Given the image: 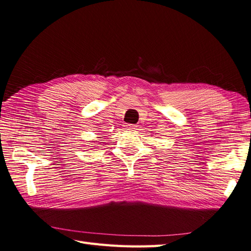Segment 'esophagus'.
I'll return each instance as SVG.
<instances>
[{"mask_svg":"<svg viewBox=\"0 0 251 251\" xmlns=\"http://www.w3.org/2000/svg\"><path fill=\"white\" fill-rule=\"evenodd\" d=\"M125 128H127V129H137V125H134V124H126V125H125Z\"/></svg>","mask_w":251,"mask_h":251,"instance_id":"1","label":"esophagus"}]
</instances>
